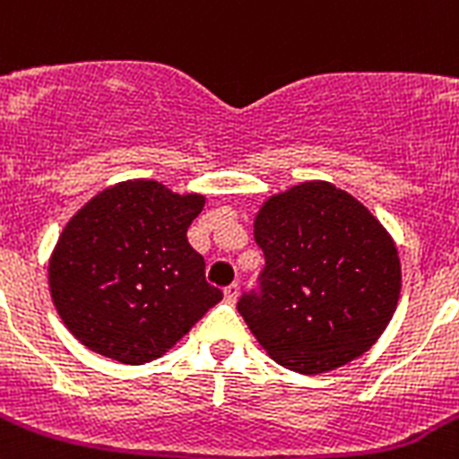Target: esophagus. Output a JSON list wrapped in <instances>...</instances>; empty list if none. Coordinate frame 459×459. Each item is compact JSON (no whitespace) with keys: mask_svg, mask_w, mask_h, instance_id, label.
Returning <instances> with one entry per match:
<instances>
[{"mask_svg":"<svg viewBox=\"0 0 459 459\" xmlns=\"http://www.w3.org/2000/svg\"><path fill=\"white\" fill-rule=\"evenodd\" d=\"M224 297H226V301H229V303L238 301V297H239V285H238V282H230L229 288L224 290Z\"/></svg>","mask_w":459,"mask_h":459,"instance_id":"1","label":"esophagus"}]
</instances>
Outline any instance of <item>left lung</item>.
Segmentation results:
<instances>
[{"label":"left lung","instance_id":"left-lung-1","mask_svg":"<svg viewBox=\"0 0 459 459\" xmlns=\"http://www.w3.org/2000/svg\"><path fill=\"white\" fill-rule=\"evenodd\" d=\"M254 238L260 294L238 310L273 362L319 376L378 342L401 297V260L367 205L328 181L299 183L260 205Z\"/></svg>","mask_w":459,"mask_h":459}]
</instances>
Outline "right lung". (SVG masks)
Instances as JSON below:
<instances>
[{
	"label": "right lung",
	"instance_id": "1",
	"mask_svg": "<svg viewBox=\"0 0 459 459\" xmlns=\"http://www.w3.org/2000/svg\"><path fill=\"white\" fill-rule=\"evenodd\" d=\"M204 195L133 178L94 195L49 258V292L67 331L122 365L165 355L221 301L187 242Z\"/></svg>",
	"mask_w": 459,
	"mask_h": 459
}]
</instances>
